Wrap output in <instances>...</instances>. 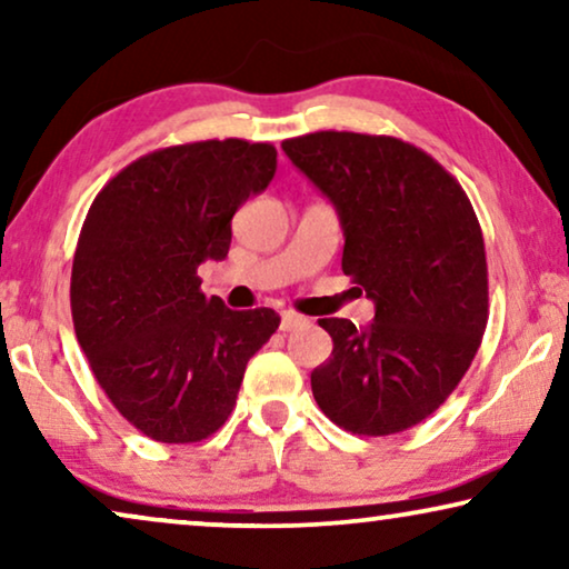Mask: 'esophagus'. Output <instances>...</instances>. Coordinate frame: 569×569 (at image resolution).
<instances>
[{
  "label": "esophagus",
  "mask_w": 569,
  "mask_h": 569,
  "mask_svg": "<svg viewBox=\"0 0 569 569\" xmlns=\"http://www.w3.org/2000/svg\"><path fill=\"white\" fill-rule=\"evenodd\" d=\"M302 323H306V318L298 316V313H292V310H284V313H282V323H279V329H282V331H295V329H300Z\"/></svg>",
  "instance_id": "obj_1"
}]
</instances>
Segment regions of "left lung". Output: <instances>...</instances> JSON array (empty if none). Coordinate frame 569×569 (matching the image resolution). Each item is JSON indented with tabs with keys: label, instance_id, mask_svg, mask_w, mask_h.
Masks as SVG:
<instances>
[{
	"label": "left lung",
	"instance_id": "obj_1",
	"mask_svg": "<svg viewBox=\"0 0 569 569\" xmlns=\"http://www.w3.org/2000/svg\"><path fill=\"white\" fill-rule=\"evenodd\" d=\"M282 150L337 207L341 269L376 302L357 329L321 318L331 357L310 372L316 403L347 432H403L453 393L485 337L487 253L461 183L396 137L316 131Z\"/></svg>",
	"mask_w": 569,
	"mask_h": 569
}]
</instances>
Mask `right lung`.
<instances>
[{
	"label": "right lung",
	"instance_id": "1",
	"mask_svg": "<svg viewBox=\"0 0 569 569\" xmlns=\"http://www.w3.org/2000/svg\"><path fill=\"white\" fill-rule=\"evenodd\" d=\"M277 170L269 142L207 139L139 158L103 186L72 263V321L119 415L158 442H199L228 422L246 365L277 331L271 308L201 292L230 251L232 214Z\"/></svg>",
	"mask_w": 569,
	"mask_h": 569
}]
</instances>
